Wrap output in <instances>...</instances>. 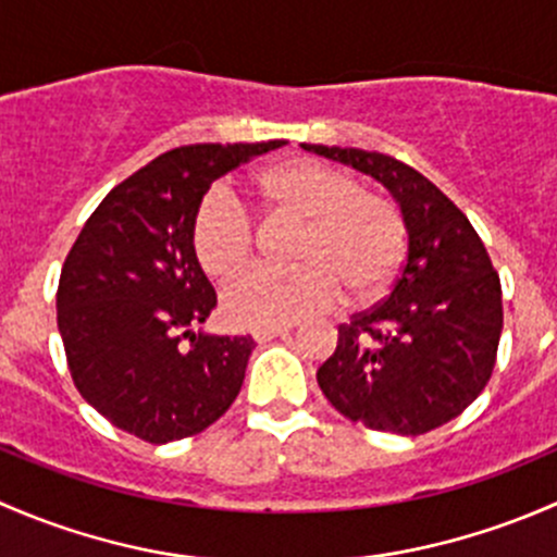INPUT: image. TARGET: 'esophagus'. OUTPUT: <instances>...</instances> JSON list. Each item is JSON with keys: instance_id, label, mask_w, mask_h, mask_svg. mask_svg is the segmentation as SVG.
<instances>
[{"instance_id": "obj_1", "label": "esophagus", "mask_w": 557, "mask_h": 557, "mask_svg": "<svg viewBox=\"0 0 557 557\" xmlns=\"http://www.w3.org/2000/svg\"><path fill=\"white\" fill-rule=\"evenodd\" d=\"M288 331H290V325H272V329H256V331H252V339H256V342H269V339H274V336L288 334Z\"/></svg>"}]
</instances>
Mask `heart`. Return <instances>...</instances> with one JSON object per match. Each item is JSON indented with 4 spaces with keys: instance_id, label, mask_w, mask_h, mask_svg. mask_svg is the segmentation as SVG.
<instances>
[{
    "instance_id": "obj_1",
    "label": "heart",
    "mask_w": 557,
    "mask_h": 557,
    "mask_svg": "<svg viewBox=\"0 0 557 557\" xmlns=\"http://www.w3.org/2000/svg\"><path fill=\"white\" fill-rule=\"evenodd\" d=\"M252 196L274 215L305 221L290 269H252L223 294V312L247 329L290 325L350 301H374L407 258V218L391 196L314 159H288L252 177ZM190 250L207 277L226 283L250 263L256 223L243 201L215 185L190 221Z\"/></svg>"
}]
</instances>
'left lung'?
I'll return each mask as SVG.
<instances>
[{
  "label": "left lung",
  "mask_w": 557,
  "mask_h": 557,
  "mask_svg": "<svg viewBox=\"0 0 557 557\" xmlns=\"http://www.w3.org/2000/svg\"><path fill=\"white\" fill-rule=\"evenodd\" d=\"M372 174L407 218L409 250L391 296L339 325L318 369L331 407L374 431L418 436L458 418L491 380L502 280L469 218L418 170L358 148L301 145Z\"/></svg>",
  "instance_id": "8db88e82"
}]
</instances>
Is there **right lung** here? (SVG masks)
<instances>
[{
	"instance_id": "add662e5",
	"label": "right lung",
	"mask_w": 557,
	"mask_h": 557,
	"mask_svg": "<svg viewBox=\"0 0 557 557\" xmlns=\"http://www.w3.org/2000/svg\"><path fill=\"white\" fill-rule=\"evenodd\" d=\"M285 145H183L117 183L61 269L55 318L81 396L150 445L215 423L243 387L252 336L194 334L218 296L190 250L210 185Z\"/></svg>"
}]
</instances>
